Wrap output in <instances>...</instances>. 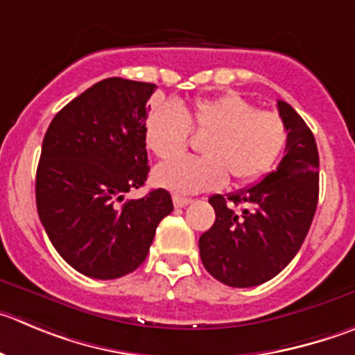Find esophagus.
<instances>
[{
    "instance_id": "1",
    "label": "esophagus",
    "mask_w": 355,
    "mask_h": 355,
    "mask_svg": "<svg viewBox=\"0 0 355 355\" xmlns=\"http://www.w3.org/2000/svg\"><path fill=\"white\" fill-rule=\"evenodd\" d=\"M172 202H174L175 207H187L188 204H191V198L180 197V195H174V197H172Z\"/></svg>"
}]
</instances>
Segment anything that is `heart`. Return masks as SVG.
I'll return each instance as SVG.
<instances>
[{"mask_svg":"<svg viewBox=\"0 0 355 355\" xmlns=\"http://www.w3.org/2000/svg\"><path fill=\"white\" fill-rule=\"evenodd\" d=\"M190 129L209 132L200 144L204 157H181L153 172L155 183L175 195L218 190L228 174L235 183L259 180L288 143L279 114L258 111L237 94L197 99L187 114L174 103L158 104L144 121V141L160 160H171L187 148Z\"/></svg>","mask_w":355,"mask_h":355,"instance_id":"obj_1","label":"heart"}]
</instances>
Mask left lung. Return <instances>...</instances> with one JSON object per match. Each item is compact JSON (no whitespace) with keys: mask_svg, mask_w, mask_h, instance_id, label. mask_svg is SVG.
<instances>
[{"mask_svg":"<svg viewBox=\"0 0 355 355\" xmlns=\"http://www.w3.org/2000/svg\"><path fill=\"white\" fill-rule=\"evenodd\" d=\"M277 110L288 129L286 155L258 184L235 193L212 195L216 221L198 239L205 270L232 288L270 281L302 248L319 200V153L303 118L284 101ZM242 205L235 213L227 200Z\"/></svg>","mask_w":355,"mask_h":355,"instance_id":"obj_1","label":"left lung"}]
</instances>
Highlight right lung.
<instances>
[{
	"mask_svg": "<svg viewBox=\"0 0 355 355\" xmlns=\"http://www.w3.org/2000/svg\"><path fill=\"white\" fill-rule=\"evenodd\" d=\"M155 83L106 78L53 116L36 171V207L60 256L92 279L110 281L146 259L171 193H125L150 172L144 121Z\"/></svg>",
	"mask_w": 355,
	"mask_h": 355,
	"instance_id": "1",
	"label": "right lung"
}]
</instances>
